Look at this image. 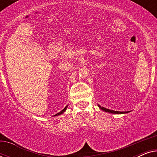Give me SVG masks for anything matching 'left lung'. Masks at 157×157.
I'll return each instance as SVG.
<instances>
[{
	"instance_id": "left-lung-1",
	"label": "left lung",
	"mask_w": 157,
	"mask_h": 157,
	"mask_svg": "<svg viewBox=\"0 0 157 157\" xmlns=\"http://www.w3.org/2000/svg\"><path fill=\"white\" fill-rule=\"evenodd\" d=\"M98 107L101 109V110L106 111V112H109V113H117V114H119V113H127V111H113V110H110V109H106L104 108V107H102L98 105Z\"/></svg>"
}]
</instances>
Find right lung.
<instances>
[{"instance_id":"1","label":"right lung","mask_w":157,"mask_h":157,"mask_svg":"<svg viewBox=\"0 0 157 157\" xmlns=\"http://www.w3.org/2000/svg\"><path fill=\"white\" fill-rule=\"evenodd\" d=\"M66 108H67V106H66L65 107V108H64V109H63V110H62V111H60V112H59V113H57V114H56V115H54V116H58V115H60V114H61V113H63L64 112V111H66Z\"/></svg>"}]
</instances>
